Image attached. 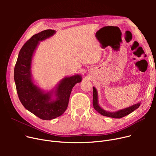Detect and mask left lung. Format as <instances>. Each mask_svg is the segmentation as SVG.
I'll return each mask as SVG.
<instances>
[{"mask_svg":"<svg viewBox=\"0 0 156 156\" xmlns=\"http://www.w3.org/2000/svg\"><path fill=\"white\" fill-rule=\"evenodd\" d=\"M93 105L94 109L102 115L104 116H108L110 118H121L124 116H126L128 115L129 114L132 113L133 112L135 109L139 108V106L140 105V103H138L136 104H135L132 106H131L129 108L122 109L120 111H118L115 112H107L102 109L100 106L98 104V97H97V90L95 87H93Z\"/></svg>","mask_w":156,"mask_h":156,"instance_id":"1","label":"left lung"}]
</instances>
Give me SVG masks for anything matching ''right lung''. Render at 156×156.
Returning a JSON list of instances; mask_svg holds the SVG:
<instances>
[{
  "mask_svg": "<svg viewBox=\"0 0 156 156\" xmlns=\"http://www.w3.org/2000/svg\"><path fill=\"white\" fill-rule=\"evenodd\" d=\"M52 30H46L33 35L24 44L16 61L14 78L19 99L30 112L44 120L59 117L66 110L73 87L81 82L80 75L66 77L61 81L55 90L56 99H51L50 94H44L31 80V64L33 54L39 42L55 34Z\"/></svg>",
  "mask_w": 156,
  "mask_h": 156,
  "instance_id": "right-lung-1",
  "label": "right lung"
}]
</instances>
